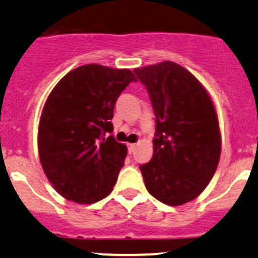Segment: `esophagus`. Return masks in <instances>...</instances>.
Listing matches in <instances>:
<instances>
[{
	"mask_svg": "<svg viewBox=\"0 0 258 258\" xmlns=\"http://www.w3.org/2000/svg\"><path fill=\"white\" fill-rule=\"evenodd\" d=\"M135 147H137V145H135V144H128V151H129V154H132L133 151L135 150Z\"/></svg>",
	"mask_w": 258,
	"mask_h": 258,
	"instance_id": "1",
	"label": "esophagus"
}]
</instances>
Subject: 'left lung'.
I'll return each mask as SVG.
<instances>
[{
  "mask_svg": "<svg viewBox=\"0 0 258 258\" xmlns=\"http://www.w3.org/2000/svg\"><path fill=\"white\" fill-rule=\"evenodd\" d=\"M147 87L156 133L154 155L140 165L156 200L179 206L198 198L211 181L221 153V134L211 98L187 70L171 60L135 68Z\"/></svg>",
  "mask_w": 258,
  "mask_h": 258,
  "instance_id": "1",
  "label": "left lung"
}]
</instances>
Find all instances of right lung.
<instances>
[{
	"instance_id": "1",
	"label": "right lung",
	"mask_w": 258,
	"mask_h": 258,
	"mask_svg": "<svg viewBox=\"0 0 258 258\" xmlns=\"http://www.w3.org/2000/svg\"><path fill=\"white\" fill-rule=\"evenodd\" d=\"M135 81L129 70L81 66L47 98L38 126L39 160L50 184L67 200L93 204L113 190L126 147L105 134L113 132L116 99Z\"/></svg>"
}]
</instances>
